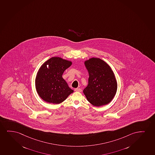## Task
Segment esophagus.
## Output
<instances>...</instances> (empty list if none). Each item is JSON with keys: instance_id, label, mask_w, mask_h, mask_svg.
<instances>
[{"instance_id": "34e87169", "label": "esophagus", "mask_w": 155, "mask_h": 155, "mask_svg": "<svg viewBox=\"0 0 155 155\" xmlns=\"http://www.w3.org/2000/svg\"><path fill=\"white\" fill-rule=\"evenodd\" d=\"M75 91H78V92H81L82 90L81 88H75L74 89Z\"/></svg>"}]
</instances>
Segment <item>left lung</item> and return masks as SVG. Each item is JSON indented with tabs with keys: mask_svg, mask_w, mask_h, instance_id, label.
<instances>
[{
	"mask_svg": "<svg viewBox=\"0 0 155 155\" xmlns=\"http://www.w3.org/2000/svg\"><path fill=\"white\" fill-rule=\"evenodd\" d=\"M88 71V84L83 91L87 101L94 106L107 105L115 96L117 84L108 64L101 59L92 58L84 62Z\"/></svg>",
	"mask_w": 155,
	"mask_h": 155,
	"instance_id": "8db88e82",
	"label": "left lung"
}]
</instances>
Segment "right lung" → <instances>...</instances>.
<instances>
[{
	"instance_id": "add662e5",
	"label": "right lung",
	"mask_w": 155,
	"mask_h": 155,
	"mask_svg": "<svg viewBox=\"0 0 155 155\" xmlns=\"http://www.w3.org/2000/svg\"><path fill=\"white\" fill-rule=\"evenodd\" d=\"M71 62L59 57H52L45 62L39 70L35 81L37 91L47 103H62L74 91L62 77Z\"/></svg>"
}]
</instances>
